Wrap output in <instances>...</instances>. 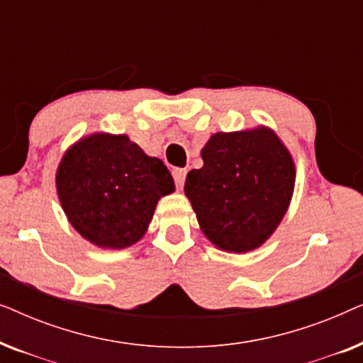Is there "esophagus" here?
<instances>
[{"label": "esophagus", "mask_w": 363, "mask_h": 363, "mask_svg": "<svg viewBox=\"0 0 363 363\" xmlns=\"http://www.w3.org/2000/svg\"><path fill=\"white\" fill-rule=\"evenodd\" d=\"M185 178H186L185 168H175V170H173V180H175V185L178 188L183 186V183H185Z\"/></svg>", "instance_id": "34e87169"}]
</instances>
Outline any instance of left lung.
Wrapping results in <instances>:
<instances>
[{
    "instance_id": "left-lung-1",
    "label": "left lung",
    "mask_w": 363,
    "mask_h": 363,
    "mask_svg": "<svg viewBox=\"0 0 363 363\" xmlns=\"http://www.w3.org/2000/svg\"><path fill=\"white\" fill-rule=\"evenodd\" d=\"M203 167L186 175L185 195L201 231L223 251L259 247L284 218L294 191L291 153L271 128L215 133Z\"/></svg>"
}]
</instances>
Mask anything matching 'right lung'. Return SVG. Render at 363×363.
Returning <instances> with one entry per match:
<instances>
[{"label":"right lung","mask_w":363,"mask_h":363,"mask_svg":"<svg viewBox=\"0 0 363 363\" xmlns=\"http://www.w3.org/2000/svg\"><path fill=\"white\" fill-rule=\"evenodd\" d=\"M57 195L67 220L92 245L132 246L145 235L157 201L175 190L162 160L127 135L94 133L59 163Z\"/></svg>","instance_id":"add662e5"}]
</instances>
